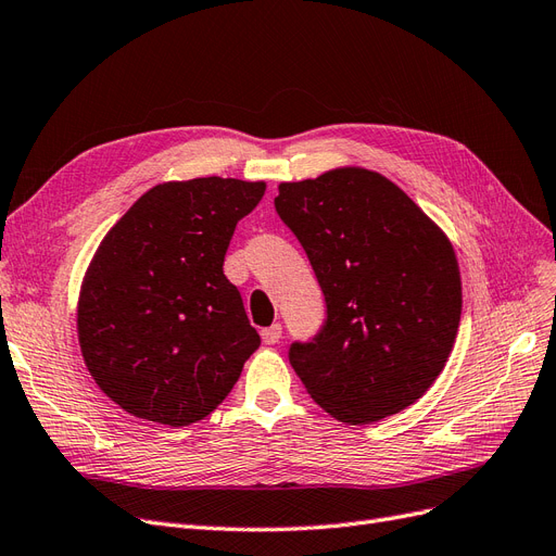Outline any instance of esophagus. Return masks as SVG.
<instances>
[{
	"label": "esophagus",
	"instance_id": "esophagus-1",
	"mask_svg": "<svg viewBox=\"0 0 556 556\" xmlns=\"http://www.w3.org/2000/svg\"><path fill=\"white\" fill-rule=\"evenodd\" d=\"M261 339H263L265 344H277L279 339H281V326L275 324V326H270V328H263V330H261Z\"/></svg>",
	"mask_w": 556,
	"mask_h": 556
}]
</instances>
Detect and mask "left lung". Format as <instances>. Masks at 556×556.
I'll list each match as a JSON object with an SVG mask.
<instances>
[{
  "instance_id": "1",
  "label": "left lung",
  "mask_w": 556,
  "mask_h": 556,
  "mask_svg": "<svg viewBox=\"0 0 556 556\" xmlns=\"http://www.w3.org/2000/svg\"><path fill=\"white\" fill-rule=\"evenodd\" d=\"M275 207L326 295L324 330L289 351L312 400L346 425L418 402L443 371L462 316L445 232L395 182L357 166L281 182Z\"/></svg>"
}]
</instances>
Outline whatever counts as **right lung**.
<instances>
[{"instance_id": "add662e5", "label": "right lung", "mask_w": 556, "mask_h": 556, "mask_svg": "<svg viewBox=\"0 0 556 556\" xmlns=\"http://www.w3.org/2000/svg\"><path fill=\"white\" fill-rule=\"evenodd\" d=\"M263 193L265 182L217 175L164 182L105 232L80 283L78 342L127 414L168 427L203 420L261 346L224 256Z\"/></svg>"}]
</instances>
